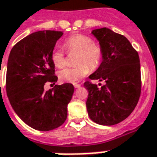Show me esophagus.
I'll return each mask as SVG.
<instances>
[{
    "label": "esophagus",
    "instance_id": "34e87169",
    "mask_svg": "<svg viewBox=\"0 0 157 157\" xmlns=\"http://www.w3.org/2000/svg\"><path fill=\"white\" fill-rule=\"evenodd\" d=\"M73 86H74L75 88H79L81 86L79 85V84H77V83H75V84H73Z\"/></svg>",
    "mask_w": 157,
    "mask_h": 157
}]
</instances>
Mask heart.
Returning <instances> with one entry per match:
<instances>
[{
	"mask_svg": "<svg viewBox=\"0 0 157 157\" xmlns=\"http://www.w3.org/2000/svg\"><path fill=\"white\" fill-rule=\"evenodd\" d=\"M64 46L69 52H78L75 67H66L58 71V78L64 83H76L86 76L90 69L95 70L100 66L103 59L101 47L93 43L87 35L75 34L66 39ZM53 66L61 68L65 65V53L60 47H55L51 52Z\"/></svg>",
	"mask_w": 157,
	"mask_h": 157,
	"instance_id": "1",
	"label": "heart"
}]
</instances>
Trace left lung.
Masks as SVG:
<instances>
[{"instance_id":"8db88e82","label":"left lung","mask_w":157,"mask_h":157,"mask_svg":"<svg viewBox=\"0 0 157 157\" xmlns=\"http://www.w3.org/2000/svg\"><path fill=\"white\" fill-rule=\"evenodd\" d=\"M103 51L100 66L90 79L105 81L98 88L86 81V109L91 120L101 125H114L127 118L134 110L141 93V71L137 52L124 35L107 27L91 33Z\"/></svg>"}]
</instances>
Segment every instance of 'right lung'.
Masks as SVG:
<instances>
[{
	"mask_svg": "<svg viewBox=\"0 0 157 157\" xmlns=\"http://www.w3.org/2000/svg\"><path fill=\"white\" fill-rule=\"evenodd\" d=\"M60 31H38L13 47L8 57L6 89L10 105L18 117L33 129L48 131L62 125L67 117V105L72 98L71 84L45 91L47 82L55 84L51 52Z\"/></svg>",
	"mask_w": 157,
	"mask_h": 157,
	"instance_id": "1",
	"label": "right lung"
}]
</instances>
